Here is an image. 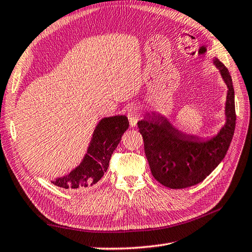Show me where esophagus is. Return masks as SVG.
<instances>
[{"mask_svg": "<svg viewBox=\"0 0 252 252\" xmlns=\"http://www.w3.org/2000/svg\"><path fill=\"white\" fill-rule=\"evenodd\" d=\"M127 118H128V121H130V126L132 127L136 126L137 122L139 121L140 119V113H139V109L135 106L131 107L130 109H128L127 112Z\"/></svg>", "mask_w": 252, "mask_h": 252, "instance_id": "1", "label": "esophagus"}]
</instances>
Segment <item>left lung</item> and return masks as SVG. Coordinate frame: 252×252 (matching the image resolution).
Listing matches in <instances>:
<instances>
[{
	"mask_svg": "<svg viewBox=\"0 0 252 252\" xmlns=\"http://www.w3.org/2000/svg\"><path fill=\"white\" fill-rule=\"evenodd\" d=\"M218 68L227 88L225 122L212 137L203 138L180 131L167 117L151 110L137 122L153 176L171 189H185L205 179L223 160L235 130V101L231 75L217 58Z\"/></svg>",
	"mask_w": 252,
	"mask_h": 252,
	"instance_id": "left-lung-1",
	"label": "left lung"
}]
</instances>
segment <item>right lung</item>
<instances>
[{
  "mask_svg": "<svg viewBox=\"0 0 252 252\" xmlns=\"http://www.w3.org/2000/svg\"><path fill=\"white\" fill-rule=\"evenodd\" d=\"M127 128L128 120L125 115L102 118L95 126L81 162L71 172L51 183L73 191L94 186L106 173L110 157Z\"/></svg>",
  "mask_w": 252,
  "mask_h": 252,
  "instance_id": "obj_1",
  "label": "right lung"
}]
</instances>
